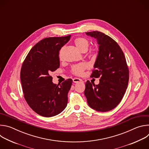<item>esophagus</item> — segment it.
I'll list each match as a JSON object with an SVG mask.
<instances>
[{
	"label": "esophagus",
	"mask_w": 149,
	"mask_h": 149,
	"mask_svg": "<svg viewBox=\"0 0 149 149\" xmlns=\"http://www.w3.org/2000/svg\"><path fill=\"white\" fill-rule=\"evenodd\" d=\"M73 82H75V83H77V82H82V80L81 79H79V78H74L73 79Z\"/></svg>",
	"instance_id": "1"
}]
</instances>
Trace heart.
<instances>
[{"instance_id": "1", "label": "heart", "mask_w": 149, "mask_h": 149, "mask_svg": "<svg viewBox=\"0 0 149 149\" xmlns=\"http://www.w3.org/2000/svg\"><path fill=\"white\" fill-rule=\"evenodd\" d=\"M74 44L77 47V48L82 52H86L90 45V41L88 39L83 37L77 38L74 40ZM59 58L60 60L62 59L61 55V51H60L59 54ZM87 68V65L86 63H81V64L75 65L72 68V72L77 75H82L85 70Z\"/></svg>"}]
</instances>
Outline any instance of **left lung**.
<instances>
[{
	"instance_id": "8db88e82",
	"label": "left lung",
	"mask_w": 149,
	"mask_h": 149,
	"mask_svg": "<svg viewBox=\"0 0 149 149\" xmlns=\"http://www.w3.org/2000/svg\"><path fill=\"white\" fill-rule=\"evenodd\" d=\"M86 33L95 38L99 45L91 77L100 79L98 85L87 81L84 94L91 108L107 112L116 107L124 97L129 80V68L122 49L113 39L98 31Z\"/></svg>"
}]
</instances>
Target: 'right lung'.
Returning a JSON list of instances; mask_svg holds the SVG:
<instances>
[{
	"instance_id": "right-lung-1",
	"label": "right lung",
	"mask_w": 149,
	"mask_h": 149,
	"mask_svg": "<svg viewBox=\"0 0 149 149\" xmlns=\"http://www.w3.org/2000/svg\"><path fill=\"white\" fill-rule=\"evenodd\" d=\"M70 38L68 35L43 39L31 49L22 63L20 81L25 99L41 116L58 115L67 105L72 79L56 85L52 82L51 74L59 67V51Z\"/></svg>"
}]
</instances>
